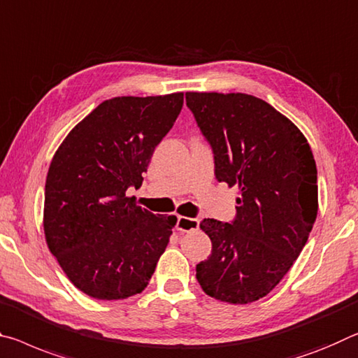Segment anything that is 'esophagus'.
<instances>
[{"label":"esophagus","mask_w":358,"mask_h":358,"mask_svg":"<svg viewBox=\"0 0 358 358\" xmlns=\"http://www.w3.org/2000/svg\"><path fill=\"white\" fill-rule=\"evenodd\" d=\"M198 225H200V220H198V219L182 217V215H179L178 222H176V228H178L179 231H192V230H196Z\"/></svg>","instance_id":"34e87169"}]
</instances>
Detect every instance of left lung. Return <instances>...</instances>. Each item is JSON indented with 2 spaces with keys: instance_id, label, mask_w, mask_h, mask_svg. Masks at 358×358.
I'll return each instance as SVG.
<instances>
[{
  "instance_id": "obj_1",
  "label": "left lung",
  "mask_w": 358,
  "mask_h": 358,
  "mask_svg": "<svg viewBox=\"0 0 358 358\" xmlns=\"http://www.w3.org/2000/svg\"><path fill=\"white\" fill-rule=\"evenodd\" d=\"M214 154L219 182L236 185L231 222L204 219L208 260L196 265L215 300L248 304L268 295L294 265L317 217V168L303 133L271 104L245 93H185Z\"/></svg>"
}]
</instances>
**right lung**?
I'll return each mask as SVG.
<instances>
[{
  "label": "right lung",
  "mask_w": 358,
  "mask_h": 358,
  "mask_svg": "<svg viewBox=\"0 0 358 358\" xmlns=\"http://www.w3.org/2000/svg\"><path fill=\"white\" fill-rule=\"evenodd\" d=\"M184 93L117 96L76 125L45 179L44 233L68 279L96 300H124L148 287L178 219L127 196L182 109Z\"/></svg>",
  "instance_id": "add662e5"
}]
</instances>
